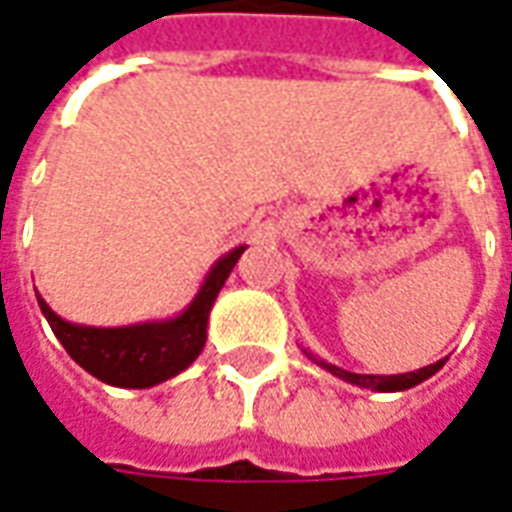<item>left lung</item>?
Returning <instances> with one entry per match:
<instances>
[{
  "label": "left lung",
  "instance_id": "1",
  "mask_svg": "<svg viewBox=\"0 0 512 512\" xmlns=\"http://www.w3.org/2000/svg\"><path fill=\"white\" fill-rule=\"evenodd\" d=\"M311 361L317 366H322L325 372H331L336 378H342L344 383H353V386H361V389H372V391H405V389H413V386H419L422 380L433 378L438 369L444 366L447 358H441L436 364L430 366H422V369H413V372H405V375H358V372H347L342 366L336 364H328V361H322L317 358L314 353H306Z\"/></svg>",
  "mask_w": 512,
  "mask_h": 512
}]
</instances>
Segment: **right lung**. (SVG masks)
<instances>
[{"label": "right lung", "instance_id": "add662e5", "mask_svg": "<svg viewBox=\"0 0 512 512\" xmlns=\"http://www.w3.org/2000/svg\"><path fill=\"white\" fill-rule=\"evenodd\" d=\"M242 253L245 245L220 256L206 273L190 306L170 320L137 322L123 328H93L57 317L41 295L38 306L68 355L93 378L118 389H151L162 380L176 378L201 355L209 328V311Z\"/></svg>", "mask_w": 512, "mask_h": 512}]
</instances>
